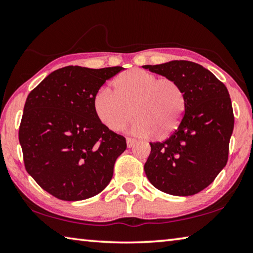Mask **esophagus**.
<instances>
[{"label": "esophagus", "mask_w": 253, "mask_h": 253, "mask_svg": "<svg viewBox=\"0 0 253 253\" xmlns=\"http://www.w3.org/2000/svg\"><path fill=\"white\" fill-rule=\"evenodd\" d=\"M126 140H127V147H128V148H131V147L135 145V143H136L135 139L129 138V137H128V138H127Z\"/></svg>", "instance_id": "1"}]
</instances>
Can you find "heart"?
Here are the masks:
<instances>
[{"label": "heart", "mask_w": 253, "mask_h": 253, "mask_svg": "<svg viewBox=\"0 0 253 253\" xmlns=\"http://www.w3.org/2000/svg\"><path fill=\"white\" fill-rule=\"evenodd\" d=\"M115 91L101 87L93 96V110L105 127L118 131L137 118L130 131L137 137L157 134L165 138L176 129L185 110V95L176 81L143 69L124 72Z\"/></svg>", "instance_id": "b5f03b06"}]
</instances>
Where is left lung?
Listing matches in <instances>:
<instances>
[{
    "label": "left lung",
    "instance_id": "left-lung-1",
    "mask_svg": "<svg viewBox=\"0 0 253 253\" xmlns=\"http://www.w3.org/2000/svg\"><path fill=\"white\" fill-rule=\"evenodd\" d=\"M143 68L176 81L186 101L177 129L165 142L151 143L145 173L164 193L194 195L208 187L228 162L234 126L228 89L211 71L186 60Z\"/></svg>",
    "mask_w": 253,
    "mask_h": 253
}]
</instances>
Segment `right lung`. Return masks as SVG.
Masks as SVG:
<instances>
[{
    "label": "right lung",
    "mask_w": 253,
    "mask_h": 253,
    "mask_svg": "<svg viewBox=\"0 0 253 253\" xmlns=\"http://www.w3.org/2000/svg\"><path fill=\"white\" fill-rule=\"evenodd\" d=\"M123 69L63 67L29 93L19 129L25 169L57 199L92 198L113 177L126 139L99 122L93 96Z\"/></svg>",
    "instance_id": "add662e5"
}]
</instances>
